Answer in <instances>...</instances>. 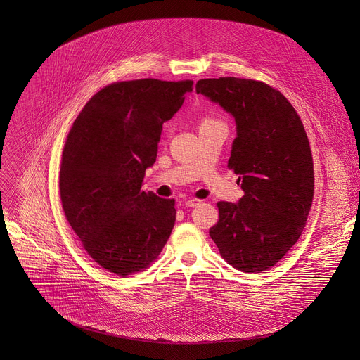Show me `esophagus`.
<instances>
[{"label":"esophagus","mask_w":360,"mask_h":360,"mask_svg":"<svg viewBox=\"0 0 360 360\" xmlns=\"http://www.w3.org/2000/svg\"><path fill=\"white\" fill-rule=\"evenodd\" d=\"M201 202H202V201L198 200V198H190V200L185 201V205H186V207H195V205H200Z\"/></svg>","instance_id":"1"}]
</instances>
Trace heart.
I'll return each mask as SVG.
<instances>
[{"mask_svg":"<svg viewBox=\"0 0 360 360\" xmlns=\"http://www.w3.org/2000/svg\"><path fill=\"white\" fill-rule=\"evenodd\" d=\"M207 121H212V120H205V121H204V122H207Z\"/></svg>","mask_w":360,"mask_h":360,"instance_id":"obj_1","label":"heart"}]
</instances>
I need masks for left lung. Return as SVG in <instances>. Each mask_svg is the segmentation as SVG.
<instances>
[{
    "label": "left lung",
    "instance_id": "obj_1",
    "mask_svg": "<svg viewBox=\"0 0 360 360\" xmlns=\"http://www.w3.org/2000/svg\"><path fill=\"white\" fill-rule=\"evenodd\" d=\"M197 93L236 121L228 167L240 182L238 204L219 201L210 236L221 258L245 273L273 267L305 229L314 198V162L307 131L274 87L250 79H204Z\"/></svg>",
    "mask_w": 360,
    "mask_h": 360
}]
</instances>
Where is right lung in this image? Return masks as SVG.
Here are the masks:
<instances>
[{
    "label": "right lung",
    "instance_id": "obj_1",
    "mask_svg": "<svg viewBox=\"0 0 360 360\" xmlns=\"http://www.w3.org/2000/svg\"><path fill=\"white\" fill-rule=\"evenodd\" d=\"M193 91L191 80L140 79L99 90L75 118L63 151L65 217L94 262L117 276L155 262L174 229L175 200L143 191L163 122Z\"/></svg>",
    "mask_w": 360,
    "mask_h": 360
}]
</instances>
